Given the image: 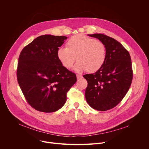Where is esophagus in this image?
Returning <instances> with one entry per match:
<instances>
[{
  "instance_id": "34e87169",
  "label": "esophagus",
  "mask_w": 149,
  "mask_h": 149,
  "mask_svg": "<svg viewBox=\"0 0 149 149\" xmlns=\"http://www.w3.org/2000/svg\"><path fill=\"white\" fill-rule=\"evenodd\" d=\"M82 77V76L81 75H79V74H77V78L78 79H81Z\"/></svg>"
}]
</instances>
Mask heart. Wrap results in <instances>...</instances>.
Returning a JSON list of instances; mask_svg holds the SVG:
<instances>
[{
    "label": "heart",
    "mask_w": 149,
    "mask_h": 149,
    "mask_svg": "<svg viewBox=\"0 0 149 149\" xmlns=\"http://www.w3.org/2000/svg\"><path fill=\"white\" fill-rule=\"evenodd\" d=\"M57 58L61 64L67 69L72 67L76 58L78 62L74 67L77 72L98 70L106 59V49L102 42L83 35H76L67 42V47H59Z\"/></svg>",
    "instance_id": "heart-1"
}]
</instances>
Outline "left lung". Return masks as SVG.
Listing matches in <instances>:
<instances>
[{"instance_id": "8db88e82", "label": "left lung", "mask_w": 149, "mask_h": 149, "mask_svg": "<svg viewBox=\"0 0 149 149\" xmlns=\"http://www.w3.org/2000/svg\"><path fill=\"white\" fill-rule=\"evenodd\" d=\"M88 35L104 44L106 59L97 72L83 76L88 82L86 98L93 109L107 111L118 105L129 90L133 79L131 58L114 38L102 33Z\"/></svg>"}]
</instances>
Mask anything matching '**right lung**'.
<instances>
[{
  "label": "right lung",
  "mask_w": 149,
  "mask_h": 149,
  "mask_svg": "<svg viewBox=\"0 0 149 149\" xmlns=\"http://www.w3.org/2000/svg\"><path fill=\"white\" fill-rule=\"evenodd\" d=\"M65 36H38L21 51L17 79L26 101L35 110L52 113L65 104L67 93L76 82L75 74L63 67L56 51Z\"/></svg>",
  "instance_id": "right-lung-1"
}]
</instances>
